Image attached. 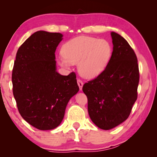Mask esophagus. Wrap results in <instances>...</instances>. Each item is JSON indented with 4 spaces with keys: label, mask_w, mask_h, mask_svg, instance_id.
Wrapping results in <instances>:
<instances>
[{
    "label": "esophagus",
    "mask_w": 157,
    "mask_h": 157,
    "mask_svg": "<svg viewBox=\"0 0 157 157\" xmlns=\"http://www.w3.org/2000/svg\"><path fill=\"white\" fill-rule=\"evenodd\" d=\"M78 86H79V90H82V86H83V82H82V81L79 78L78 79Z\"/></svg>",
    "instance_id": "esophagus-1"
}]
</instances>
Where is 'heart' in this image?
Listing matches in <instances>:
<instances>
[{
  "label": "heart",
  "instance_id": "obj_1",
  "mask_svg": "<svg viewBox=\"0 0 157 157\" xmlns=\"http://www.w3.org/2000/svg\"><path fill=\"white\" fill-rule=\"evenodd\" d=\"M112 46L105 39L90 36L73 38L63 45L59 64L68 67L78 64V71L83 78H94L104 71L112 55Z\"/></svg>",
  "mask_w": 157,
  "mask_h": 157
}]
</instances>
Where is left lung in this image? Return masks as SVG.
Returning <instances> with one entry per match:
<instances>
[{"instance_id":"left-lung-1","label":"left lung","mask_w":157,"mask_h":157,"mask_svg":"<svg viewBox=\"0 0 157 157\" xmlns=\"http://www.w3.org/2000/svg\"><path fill=\"white\" fill-rule=\"evenodd\" d=\"M111 58L102 73L82 87L88 99V111L95 125L109 130L128 118L137 99L139 70L136 55L125 39L111 33Z\"/></svg>"}]
</instances>
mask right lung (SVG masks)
Here are the masks:
<instances>
[{
  "label": "right lung",
  "mask_w": 157,
  "mask_h": 157,
  "mask_svg": "<svg viewBox=\"0 0 157 157\" xmlns=\"http://www.w3.org/2000/svg\"><path fill=\"white\" fill-rule=\"evenodd\" d=\"M63 35L37 31L19 47L12 70L13 95L24 120L40 130L62 123L69 100L79 91L76 75L56 71L55 50Z\"/></svg>",
  "instance_id": "obj_1"
}]
</instances>
